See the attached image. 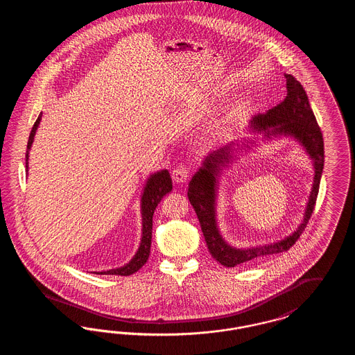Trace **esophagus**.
Here are the masks:
<instances>
[{
    "label": "esophagus",
    "instance_id": "esophagus-1",
    "mask_svg": "<svg viewBox=\"0 0 355 355\" xmlns=\"http://www.w3.org/2000/svg\"><path fill=\"white\" fill-rule=\"evenodd\" d=\"M171 177L175 184H184L189 178V169L186 168L185 165H180L178 168L173 170Z\"/></svg>",
    "mask_w": 355,
    "mask_h": 355
}]
</instances>
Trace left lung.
<instances>
[{
	"label": "left lung",
	"mask_w": 355,
	"mask_h": 355,
	"mask_svg": "<svg viewBox=\"0 0 355 355\" xmlns=\"http://www.w3.org/2000/svg\"><path fill=\"white\" fill-rule=\"evenodd\" d=\"M285 77L286 98L265 114L254 116L249 122V132L262 133L268 139H270L271 137L281 135L293 137L304 146V150L311 158L314 166V182L310 191L309 202L306 205L304 220L298 226V229L278 242L248 249L233 248L222 238L216 217L218 178L220 171L227 168L233 161V153L236 152L234 146H238L236 142H230L210 153L205 158L202 166L193 175L189 184L187 197L201 223L207 249L220 265L226 268H234L236 265L250 262L261 257L287 252L302 234L315 206L324 162L321 129L310 107L304 86L291 74H285Z\"/></svg>",
	"instance_id": "1"
}]
</instances>
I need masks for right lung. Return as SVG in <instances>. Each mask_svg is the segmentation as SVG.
<instances>
[{
  "mask_svg": "<svg viewBox=\"0 0 355 355\" xmlns=\"http://www.w3.org/2000/svg\"><path fill=\"white\" fill-rule=\"evenodd\" d=\"M42 114L38 116L37 121L34 122L33 129L29 135L28 139V150H26V171H28V159H29V150L32 148V144L34 141V135L37 132V128L40 125ZM173 185H171V178H170L169 171L166 169L157 171L152 174L146 185L144 187V193L141 197V214H142V238L139 248L137 250L135 257L130 259L129 263L125 266L119 268V269H112V270L98 271L97 274H112V275H130L135 271L139 270L148 261L149 254H150V245H152V230H153V214L157 207V205L161 202L164 196L171 191Z\"/></svg>",
  "mask_w": 355,
  "mask_h": 355,
  "instance_id": "1",
  "label": "right lung"
}]
</instances>
